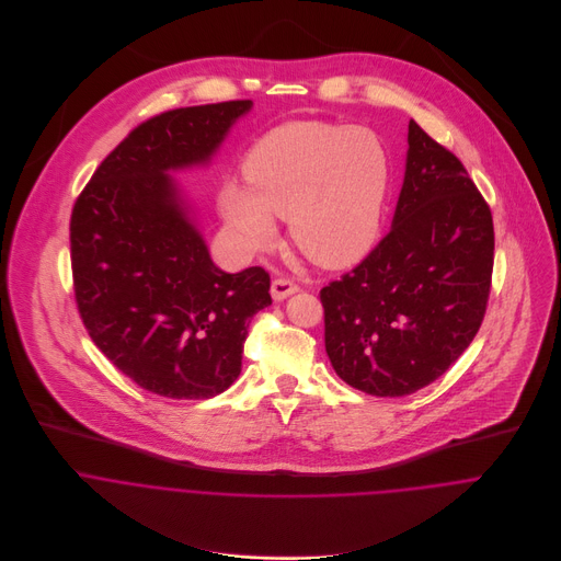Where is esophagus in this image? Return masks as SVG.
Returning <instances> with one entry per match:
<instances>
[{
	"mask_svg": "<svg viewBox=\"0 0 561 561\" xmlns=\"http://www.w3.org/2000/svg\"><path fill=\"white\" fill-rule=\"evenodd\" d=\"M300 287L296 285V280L291 278H285V276H278L272 280V298L274 300H285L287 296L296 294Z\"/></svg>",
	"mask_w": 561,
	"mask_h": 561,
	"instance_id": "34e87169",
	"label": "esophagus"
}]
</instances>
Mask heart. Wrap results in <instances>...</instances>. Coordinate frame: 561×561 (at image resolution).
<instances>
[{
    "instance_id": "heart-1",
    "label": "heart",
    "mask_w": 561,
    "mask_h": 561,
    "mask_svg": "<svg viewBox=\"0 0 561 561\" xmlns=\"http://www.w3.org/2000/svg\"><path fill=\"white\" fill-rule=\"evenodd\" d=\"M245 185L227 181L222 218L245 250L276 241L289 220L296 245L316 263L343 267L378 240L391 183L389 153L367 127L296 121L274 127L243 161Z\"/></svg>"
}]
</instances>
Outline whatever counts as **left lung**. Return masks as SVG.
<instances>
[{"label": "left lung", "mask_w": 561, "mask_h": 561, "mask_svg": "<svg viewBox=\"0 0 561 561\" xmlns=\"http://www.w3.org/2000/svg\"><path fill=\"white\" fill-rule=\"evenodd\" d=\"M492 263V214L478 185L410 121L391 231L320 291L336 376L376 398H403L440 378L480 330Z\"/></svg>", "instance_id": "1"}]
</instances>
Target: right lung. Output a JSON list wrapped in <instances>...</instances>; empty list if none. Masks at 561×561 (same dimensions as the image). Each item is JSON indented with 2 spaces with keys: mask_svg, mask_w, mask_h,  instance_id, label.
<instances>
[{
  "mask_svg": "<svg viewBox=\"0 0 561 561\" xmlns=\"http://www.w3.org/2000/svg\"><path fill=\"white\" fill-rule=\"evenodd\" d=\"M252 101L168 110L94 170L71 214L73 291L94 345L138 387L207 400L240 376L270 274L218 270L168 170L205 163Z\"/></svg>",
  "mask_w": 561,
  "mask_h": 561,
  "instance_id": "1",
  "label": "right lung"
}]
</instances>
